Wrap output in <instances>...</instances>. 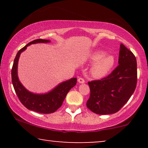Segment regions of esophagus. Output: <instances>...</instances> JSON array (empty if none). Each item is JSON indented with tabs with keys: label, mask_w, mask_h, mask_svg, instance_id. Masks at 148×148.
I'll return each mask as SVG.
<instances>
[{
	"label": "esophagus",
	"mask_w": 148,
	"mask_h": 148,
	"mask_svg": "<svg viewBox=\"0 0 148 148\" xmlns=\"http://www.w3.org/2000/svg\"><path fill=\"white\" fill-rule=\"evenodd\" d=\"M77 81H78V82L79 83V84H84V83H85V80L82 77L79 78Z\"/></svg>",
	"instance_id": "1"
}]
</instances>
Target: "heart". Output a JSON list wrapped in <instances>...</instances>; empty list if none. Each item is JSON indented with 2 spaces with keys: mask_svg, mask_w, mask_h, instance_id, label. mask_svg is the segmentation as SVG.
Instances as JSON below:
<instances>
[{
  "mask_svg": "<svg viewBox=\"0 0 148 148\" xmlns=\"http://www.w3.org/2000/svg\"><path fill=\"white\" fill-rule=\"evenodd\" d=\"M89 59L94 62L91 69V73L96 78H101L106 75L114 64L115 58L112 55H106L104 50H96L90 54Z\"/></svg>",
  "mask_w": 148,
  "mask_h": 148,
  "instance_id": "heart-1",
  "label": "heart"
}]
</instances>
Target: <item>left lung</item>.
Segmentation results:
<instances>
[{"label": "left lung", "instance_id": "left-lung-1", "mask_svg": "<svg viewBox=\"0 0 148 148\" xmlns=\"http://www.w3.org/2000/svg\"><path fill=\"white\" fill-rule=\"evenodd\" d=\"M119 65L106 77L89 82L90 96L87 107L98 114H114L120 110L136 88V58L121 44Z\"/></svg>", "mask_w": 148, "mask_h": 148}]
</instances>
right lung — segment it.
Listing matches in <instances>:
<instances>
[{"label":"right lung","instance_id":"add662e5","mask_svg":"<svg viewBox=\"0 0 148 148\" xmlns=\"http://www.w3.org/2000/svg\"><path fill=\"white\" fill-rule=\"evenodd\" d=\"M48 40L37 39L34 40L18 51L14 60L11 70V78L13 86L20 102L29 110L42 114H50L54 112L62 106V102L71 89L77 84V78H72L66 82L60 83L50 92L44 94H37L30 92L24 88L19 82L17 75V65L20 54L28 46L32 44L48 43Z\"/></svg>","mask_w":148,"mask_h":148}]
</instances>
